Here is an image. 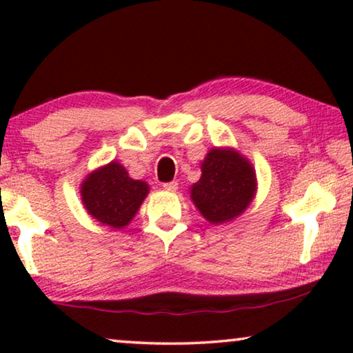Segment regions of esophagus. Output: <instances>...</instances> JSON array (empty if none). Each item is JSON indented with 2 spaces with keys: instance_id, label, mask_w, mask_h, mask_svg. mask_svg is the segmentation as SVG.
Returning <instances> with one entry per match:
<instances>
[{
  "instance_id": "34e87169",
  "label": "esophagus",
  "mask_w": 353,
  "mask_h": 353,
  "mask_svg": "<svg viewBox=\"0 0 353 353\" xmlns=\"http://www.w3.org/2000/svg\"><path fill=\"white\" fill-rule=\"evenodd\" d=\"M163 190L175 192L178 190V183L176 181H170V183H163Z\"/></svg>"
}]
</instances>
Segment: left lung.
Masks as SVG:
<instances>
[{
  "label": "left lung",
  "instance_id": "1",
  "mask_svg": "<svg viewBox=\"0 0 353 353\" xmlns=\"http://www.w3.org/2000/svg\"><path fill=\"white\" fill-rule=\"evenodd\" d=\"M201 178L190 188L192 204L212 225L243 215L257 194V175L234 148H212L201 162Z\"/></svg>",
  "mask_w": 353,
  "mask_h": 353
}]
</instances>
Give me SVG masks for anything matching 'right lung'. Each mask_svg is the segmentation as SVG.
Segmentation results:
<instances>
[{
    "mask_svg": "<svg viewBox=\"0 0 353 353\" xmlns=\"http://www.w3.org/2000/svg\"><path fill=\"white\" fill-rule=\"evenodd\" d=\"M149 192V185L133 180L119 162H109L85 176L80 185L81 204L99 223L122 230L134 219Z\"/></svg>",
    "mask_w": 353,
    "mask_h": 353,
    "instance_id": "add662e5",
    "label": "right lung"
}]
</instances>
